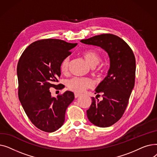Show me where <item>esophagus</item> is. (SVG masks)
<instances>
[{
    "label": "esophagus",
    "instance_id": "1",
    "mask_svg": "<svg viewBox=\"0 0 157 157\" xmlns=\"http://www.w3.org/2000/svg\"><path fill=\"white\" fill-rule=\"evenodd\" d=\"M80 96V94H78V93H74V97H75V98H78Z\"/></svg>",
    "mask_w": 157,
    "mask_h": 157
}]
</instances>
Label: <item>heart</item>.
I'll list each match as a JSON object with an SVG mask.
<instances>
[{
  "mask_svg": "<svg viewBox=\"0 0 157 157\" xmlns=\"http://www.w3.org/2000/svg\"><path fill=\"white\" fill-rule=\"evenodd\" d=\"M86 62L92 67V71L98 72L102 71L101 66H95L101 60V55L94 49H86L81 53ZM69 64V57H65L62 60L60 64V72L65 74L67 73ZM67 88L71 91L76 93L83 92L85 90L92 87L93 83L92 80L87 78H73L69 80L67 84Z\"/></svg>",
  "mask_w": 157,
  "mask_h": 157,
  "instance_id": "heart-1",
  "label": "heart"
}]
</instances>
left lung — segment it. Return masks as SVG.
<instances>
[{"mask_svg": "<svg viewBox=\"0 0 157 157\" xmlns=\"http://www.w3.org/2000/svg\"><path fill=\"white\" fill-rule=\"evenodd\" d=\"M81 42L99 46L109 56L108 76L95 90L97 94H103V100L92 97V102L86 114L94 125L110 127L122 117L134 88L136 68L134 54L125 40L111 34L95 36L81 40Z\"/></svg>", "mask_w": 157, "mask_h": 157, "instance_id": "1", "label": "left lung"}]
</instances>
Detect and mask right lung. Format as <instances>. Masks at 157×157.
Segmentation results:
<instances>
[{
  "label": "right lung",
  "instance_id": "1",
  "mask_svg": "<svg viewBox=\"0 0 157 157\" xmlns=\"http://www.w3.org/2000/svg\"><path fill=\"white\" fill-rule=\"evenodd\" d=\"M77 44L56 39L39 40L25 49L18 61L19 100L31 122L46 132L63 125L66 109L74 99L70 91L53 97L49 89L63 88L57 84L61 74L60 64Z\"/></svg>",
  "mask_w": 157,
  "mask_h": 157
}]
</instances>
